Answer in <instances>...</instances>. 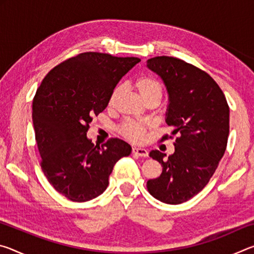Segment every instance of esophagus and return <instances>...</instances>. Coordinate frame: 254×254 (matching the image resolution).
<instances>
[{"instance_id":"34e87169","label":"esophagus","mask_w":254,"mask_h":254,"mask_svg":"<svg viewBox=\"0 0 254 254\" xmlns=\"http://www.w3.org/2000/svg\"><path fill=\"white\" fill-rule=\"evenodd\" d=\"M132 153L139 157H148V150L143 148H132Z\"/></svg>"}]
</instances>
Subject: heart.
<instances>
[{"instance_id": "obj_1", "label": "heart", "mask_w": 254, "mask_h": 254, "mask_svg": "<svg viewBox=\"0 0 254 254\" xmlns=\"http://www.w3.org/2000/svg\"><path fill=\"white\" fill-rule=\"evenodd\" d=\"M134 85L144 102L154 100L158 101L159 103V101L161 100L163 92L162 84L160 80L156 78V77L149 75L140 76L139 78H136V80L134 81ZM121 92V85L117 86V87L112 91L109 97V106H113L115 104V102H117ZM145 130H147V127H145L143 123L132 121V120L124 121L121 126H120V132H121V134L124 137H127V140L133 141V142H139V141L142 140L144 137Z\"/></svg>"}]
</instances>
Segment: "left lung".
Here are the masks:
<instances>
[{"label":"left lung","instance_id":"obj_1","mask_svg":"<svg viewBox=\"0 0 254 254\" xmlns=\"http://www.w3.org/2000/svg\"><path fill=\"white\" fill-rule=\"evenodd\" d=\"M149 69L161 77L169 95L166 122L178 134L175 152L152 150L162 173L149 179L148 191L166 204L190 199L208 184L224 156L230 132V107L224 93L207 72L182 59L160 56L147 60Z\"/></svg>","mask_w":254,"mask_h":254}]
</instances>
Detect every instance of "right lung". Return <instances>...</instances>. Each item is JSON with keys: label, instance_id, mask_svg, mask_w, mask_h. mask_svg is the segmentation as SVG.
I'll list each match as a JSON object with an SVG mask.
<instances>
[{"label": "right lung", "instance_id": "1", "mask_svg": "<svg viewBox=\"0 0 254 254\" xmlns=\"http://www.w3.org/2000/svg\"><path fill=\"white\" fill-rule=\"evenodd\" d=\"M136 57L83 53L53 68L38 87L32 120L41 169L51 186L72 201H87L109 186L113 167L131 145L111 137L97 147L87 137L94 115L106 109Z\"/></svg>", "mask_w": 254, "mask_h": 254}]
</instances>
